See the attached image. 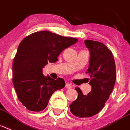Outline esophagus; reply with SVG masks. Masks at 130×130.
<instances>
[{
	"label": "esophagus",
	"mask_w": 130,
	"mask_h": 130,
	"mask_svg": "<svg viewBox=\"0 0 130 130\" xmlns=\"http://www.w3.org/2000/svg\"><path fill=\"white\" fill-rule=\"evenodd\" d=\"M66 88L67 89H71L72 88V85L70 84L66 83Z\"/></svg>",
	"instance_id": "obj_1"
}]
</instances>
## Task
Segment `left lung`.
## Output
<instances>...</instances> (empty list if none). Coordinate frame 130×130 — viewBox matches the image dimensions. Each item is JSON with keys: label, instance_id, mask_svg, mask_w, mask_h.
<instances>
[{"label": "left lung", "instance_id": "1", "mask_svg": "<svg viewBox=\"0 0 130 130\" xmlns=\"http://www.w3.org/2000/svg\"><path fill=\"white\" fill-rule=\"evenodd\" d=\"M84 43L90 56L86 73L90 76L89 84L92 90L84 95L79 88H75L78 96L70 106V110L78 118H89L100 112L113 90L116 78L115 61L108 47L90 40H85Z\"/></svg>", "mask_w": 130, "mask_h": 130}]
</instances>
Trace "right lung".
Segmentation results:
<instances>
[{"label":"right lung","instance_id":"right-lung-1","mask_svg":"<svg viewBox=\"0 0 130 130\" xmlns=\"http://www.w3.org/2000/svg\"><path fill=\"white\" fill-rule=\"evenodd\" d=\"M77 42L76 38L40 31L20 42L12 64V83L19 101L28 110H44L54 92L65 86L62 78L44 76L42 68L48 62H56L64 49Z\"/></svg>","mask_w":130,"mask_h":130}]
</instances>
